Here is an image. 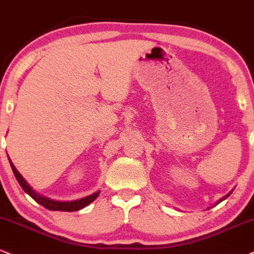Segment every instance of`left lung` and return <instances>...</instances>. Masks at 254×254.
<instances>
[{
	"label": "left lung",
	"mask_w": 254,
	"mask_h": 254,
	"mask_svg": "<svg viewBox=\"0 0 254 254\" xmlns=\"http://www.w3.org/2000/svg\"><path fill=\"white\" fill-rule=\"evenodd\" d=\"M231 193H232V191H229V192L227 193V195H225V196H223V197H222V198H220V199H219V201H216V202H215V204H214V205L219 204V203H220V202L225 201V199H226V198H227V197H228V196H229V195H231ZM210 208H213V207H208V209H210Z\"/></svg>",
	"instance_id": "1"
}]
</instances>
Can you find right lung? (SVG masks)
Returning <instances> with one entry per match:
<instances>
[{"instance_id":"right-lung-1","label":"right lung","mask_w":254,"mask_h":254,"mask_svg":"<svg viewBox=\"0 0 254 254\" xmlns=\"http://www.w3.org/2000/svg\"><path fill=\"white\" fill-rule=\"evenodd\" d=\"M8 159H9V163H10L11 170H13L15 178H16L17 182H19V184L23 189V191H25L26 193H28V195L31 196V197L34 199L35 202H38L39 204H41L43 207H45L46 209H49V210H56V211L79 210V209H82V208L86 207V205L90 204L91 202H94L95 199L97 198V196L100 195V191H96V192L91 193V195L85 196V197H82L79 199H74V201H56V199H51L49 197H46V196L40 195V193H38L37 191H35V190L33 189V188L29 186L28 183H27V181L22 177V175L17 171L16 168L14 166V164L11 163L10 158L8 157Z\"/></svg>"}]
</instances>
